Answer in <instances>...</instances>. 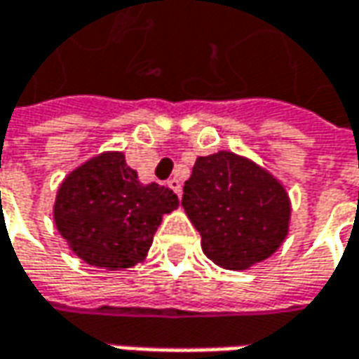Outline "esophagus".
Returning <instances> with one entry per match:
<instances>
[{
  "label": "esophagus",
  "mask_w": 359,
  "mask_h": 359,
  "mask_svg": "<svg viewBox=\"0 0 359 359\" xmlns=\"http://www.w3.org/2000/svg\"><path fill=\"white\" fill-rule=\"evenodd\" d=\"M168 187H172L173 191L177 194V198H182V182H180V180L172 177V180L168 182Z\"/></svg>",
  "instance_id": "34e87169"
}]
</instances>
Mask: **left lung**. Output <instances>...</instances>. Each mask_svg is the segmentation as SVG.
<instances>
[{"instance_id": "left-lung-1", "label": "left lung", "mask_w": 359, "mask_h": 359, "mask_svg": "<svg viewBox=\"0 0 359 359\" xmlns=\"http://www.w3.org/2000/svg\"><path fill=\"white\" fill-rule=\"evenodd\" d=\"M182 205L201 250L224 269H250L280 250L292 203L283 184L250 158L215 151L196 159Z\"/></svg>"}]
</instances>
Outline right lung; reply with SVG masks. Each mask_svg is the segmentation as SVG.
<instances>
[{"label": "right lung", "instance_id": "right-lung-1", "mask_svg": "<svg viewBox=\"0 0 359 359\" xmlns=\"http://www.w3.org/2000/svg\"><path fill=\"white\" fill-rule=\"evenodd\" d=\"M177 205L172 189L144 186L121 151H104L65 175L53 222L79 259L114 271L144 262L161 217Z\"/></svg>", "mask_w": 359, "mask_h": 359}]
</instances>
